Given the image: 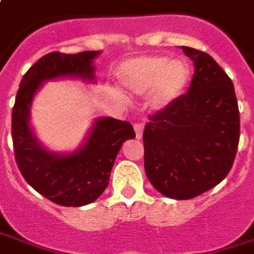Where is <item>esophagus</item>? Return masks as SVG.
Instances as JSON below:
<instances>
[{"label":"esophagus","mask_w":254,"mask_h":254,"mask_svg":"<svg viewBox=\"0 0 254 254\" xmlns=\"http://www.w3.org/2000/svg\"><path fill=\"white\" fill-rule=\"evenodd\" d=\"M134 131H135V135L137 138H141L142 137V131H144V124L142 123H134Z\"/></svg>","instance_id":"esophagus-1"}]
</instances>
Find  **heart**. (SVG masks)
Wrapping results in <instances>:
<instances>
[{
	"label": "heart",
	"instance_id": "heart-1",
	"mask_svg": "<svg viewBox=\"0 0 254 254\" xmlns=\"http://www.w3.org/2000/svg\"><path fill=\"white\" fill-rule=\"evenodd\" d=\"M190 76V67L183 60L168 61L165 57H139L124 63L117 71L119 83L127 91L145 93L152 89V105L166 106L183 92Z\"/></svg>",
	"mask_w": 254,
	"mask_h": 254
}]
</instances>
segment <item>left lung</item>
<instances>
[{
  "instance_id": "left-lung-1",
  "label": "left lung",
  "mask_w": 254,
  "mask_h": 254,
  "mask_svg": "<svg viewBox=\"0 0 254 254\" xmlns=\"http://www.w3.org/2000/svg\"><path fill=\"white\" fill-rule=\"evenodd\" d=\"M193 60L189 91L149 116L144 128V168L163 195L189 200L221 183L234 165L239 107L234 83L207 53L182 46Z\"/></svg>"
}]
</instances>
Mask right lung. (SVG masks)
Segmentation results:
<instances>
[{
    "instance_id": "right-lung-1",
    "label": "right lung",
    "mask_w": 254,
    "mask_h": 254,
    "mask_svg": "<svg viewBox=\"0 0 254 254\" xmlns=\"http://www.w3.org/2000/svg\"><path fill=\"white\" fill-rule=\"evenodd\" d=\"M99 52H53L37 60L20 81L12 109V142L22 176L37 193L64 207L93 202L109 185L116 156L126 139L135 138L128 122L99 117L85 144L72 154L47 151L29 124L33 96L44 81L63 76L95 79L93 60Z\"/></svg>"
}]
</instances>
